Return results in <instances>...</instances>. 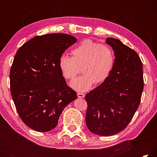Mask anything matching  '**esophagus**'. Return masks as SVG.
Masks as SVG:
<instances>
[{
  "instance_id": "34e87169",
  "label": "esophagus",
  "mask_w": 157,
  "mask_h": 157,
  "mask_svg": "<svg viewBox=\"0 0 157 157\" xmlns=\"http://www.w3.org/2000/svg\"><path fill=\"white\" fill-rule=\"evenodd\" d=\"M85 95L83 94V93H78V97L79 98H84Z\"/></svg>"
}]
</instances>
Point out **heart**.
Instances as JSON below:
<instances>
[{
  "instance_id": "heart-1",
  "label": "heart",
  "mask_w": 157,
  "mask_h": 157,
  "mask_svg": "<svg viewBox=\"0 0 157 157\" xmlns=\"http://www.w3.org/2000/svg\"><path fill=\"white\" fill-rule=\"evenodd\" d=\"M72 57L62 55L59 59V70L66 79H73L80 71L84 74L71 82L72 88L78 91H86L93 85L105 82L113 70L115 56L107 44L90 39L81 42L71 51Z\"/></svg>"
}]
</instances>
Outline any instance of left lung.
<instances>
[{
    "label": "left lung",
    "mask_w": 157,
    "mask_h": 157,
    "mask_svg": "<svg viewBox=\"0 0 157 157\" xmlns=\"http://www.w3.org/2000/svg\"><path fill=\"white\" fill-rule=\"evenodd\" d=\"M115 55L108 79L85 96L86 124L94 134L102 136L125 129L139 107L144 86L143 63L134 50L118 39L107 38Z\"/></svg>",
    "instance_id": "1"
}]
</instances>
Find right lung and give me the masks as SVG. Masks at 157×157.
Returning <instances> with one entry per match:
<instances>
[{"mask_svg": "<svg viewBox=\"0 0 157 157\" xmlns=\"http://www.w3.org/2000/svg\"><path fill=\"white\" fill-rule=\"evenodd\" d=\"M76 41L67 34L36 36L16 53L10 73L11 95L21 120L35 131L54 129L63 109L77 98L58 65Z\"/></svg>", "mask_w": 157, "mask_h": 157, "instance_id": "add662e5", "label": "right lung"}]
</instances>
